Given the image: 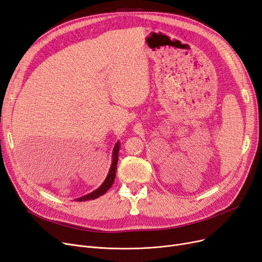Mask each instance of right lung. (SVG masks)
<instances>
[{
    "mask_svg": "<svg viewBox=\"0 0 262 262\" xmlns=\"http://www.w3.org/2000/svg\"><path fill=\"white\" fill-rule=\"evenodd\" d=\"M119 151H120V142L118 141L113 147L112 151V162H111V166L109 169V172L105 179V181L103 182L97 189H95L94 191L90 192V194L82 196L80 198H77L76 201H86V200H93L98 198L99 196H103L105 192L112 186L113 182H115L116 179V171H117V165H118V158H119Z\"/></svg>",
    "mask_w": 262,
    "mask_h": 262,
    "instance_id": "1",
    "label": "right lung"
}]
</instances>
